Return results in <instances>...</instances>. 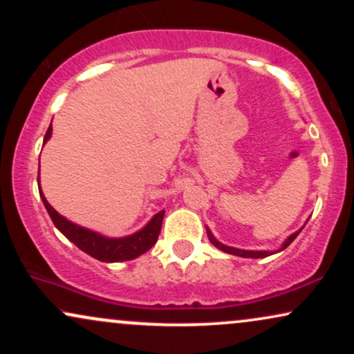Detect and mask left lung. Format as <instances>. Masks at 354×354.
I'll list each match as a JSON object with an SVG mask.
<instances>
[{
    "label": "left lung",
    "instance_id": "left-lung-1",
    "mask_svg": "<svg viewBox=\"0 0 354 354\" xmlns=\"http://www.w3.org/2000/svg\"><path fill=\"white\" fill-rule=\"evenodd\" d=\"M301 230H303V228H301ZM301 230H299V231H301ZM299 231H296V233L291 234V236L288 238L286 241L283 243L281 250H279V251H283L284 248H288V246H290L291 243L295 241V238L298 236V234H299ZM206 233H208V238H209V241L213 243V245L216 246L218 250L225 251V253H230V254H234V256H241V258H266V256L273 254V253H271V251H248V250H238V248H233V246H226V245H223V243H219L218 239L214 238L213 234H211V231H209V230H206Z\"/></svg>",
    "mask_w": 354,
    "mask_h": 354
}]
</instances>
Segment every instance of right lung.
Returning <instances> with one entry per match:
<instances>
[{
	"label": "right lung",
	"mask_w": 354,
	"mask_h": 354,
	"mask_svg": "<svg viewBox=\"0 0 354 354\" xmlns=\"http://www.w3.org/2000/svg\"><path fill=\"white\" fill-rule=\"evenodd\" d=\"M51 131L53 128L50 124L46 135H44L43 143H46V141L50 140ZM39 196H41L44 208H46L48 214H50L51 221L55 223L56 228L70 239L71 243H75L81 251H84V253H88L89 256H93V258L100 259V261L118 263V261L135 259L138 256L146 253L148 250H151L154 243L158 241V236H160L165 209L160 211L158 214H154L151 221H149L143 230L136 231L135 234H129V236H124V238H106L103 236V234L95 233V231L75 225V223H71L70 219L61 216L58 211L53 208L50 203L46 201V198H44L41 191V186H39Z\"/></svg>",
	"instance_id": "right-lung-1"
}]
</instances>
